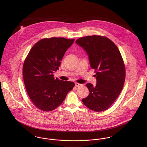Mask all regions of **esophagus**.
<instances>
[{"instance_id": "34e87169", "label": "esophagus", "mask_w": 147, "mask_h": 147, "mask_svg": "<svg viewBox=\"0 0 147 147\" xmlns=\"http://www.w3.org/2000/svg\"><path fill=\"white\" fill-rule=\"evenodd\" d=\"M82 85H83L82 84H79V83H75V86H76V87H78V88H79V87L82 86Z\"/></svg>"}]
</instances>
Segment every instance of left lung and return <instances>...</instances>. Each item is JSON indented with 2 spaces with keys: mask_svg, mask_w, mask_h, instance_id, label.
<instances>
[{
  "mask_svg": "<svg viewBox=\"0 0 147 147\" xmlns=\"http://www.w3.org/2000/svg\"><path fill=\"white\" fill-rule=\"evenodd\" d=\"M76 43L86 53L91 68L96 72V85L86 84L89 94L82 101L92 110L104 111L114 103L123 87L126 72L121 53L114 42L102 36H86Z\"/></svg>",
  "mask_w": 147,
  "mask_h": 147,
  "instance_id": "1",
  "label": "left lung"
}]
</instances>
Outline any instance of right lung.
Instances as JSON below:
<instances>
[{
  "label": "right lung",
  "instance_id": "1",
  "mask_svg": "<svg viewBox=\"0 0 147 147\" xmlns=\"http://www.w3.org/2000/svg\"><path fill=\"white\" fill-rule=\"evenodd\" d=\"M75 40L53 37L37 42L23 65L22 74L26 92L32 102L45 111L61 105L75 84L54 78L63 56Z\"/></svg>",
  "mask_w": 147,
  "mask_h": 147
}]
</instances>
